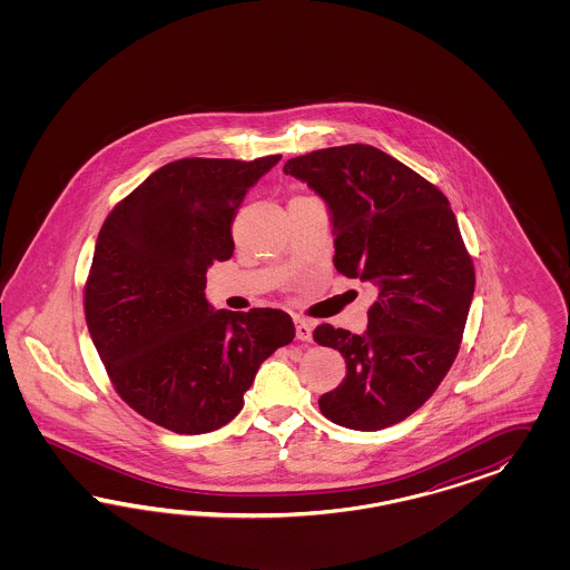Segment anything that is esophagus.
<instances>
[{"label": "esophagus", "mask_w": 570, "mask_h": 570, "mask_svg": "<svg viewBox=\"0 0 570 570\" xmlns=\"http://www.w3.org/2000/svg\"><path fill=\"white\" fill-rule=\"evenodd\" d=\"M311 324L303 317H296V338L303 343H311Z\"/></svg>", "instance_id": "esophagus-1"}]
</instances>
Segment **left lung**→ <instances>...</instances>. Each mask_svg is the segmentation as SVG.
Wrapping results in <instances>:
<instances>
[{"label":"left lung","mask_w":570,"mask_h":570,"mask_svg":"<svg viewBox=\"0 0 570 570\" xmlns=\"http://www.w3.org/2000/svg\"><path fill=\"white\" fill-rule=\"evenodd\" d=\"M286 175L307 181L332 213L334 267L379 291L365 334L322 324L346 379L320 399L322 414L353 431L393 426L422 407L455 362L474 294V263L448 196L367 144L296 156Z\"/></svg>","instance_id":"left-lung-1"}]
</instances>
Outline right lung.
<instances>
[{"label":"right lung","mask_w":570,"mask_h":570,"mask_svg":"<svg viewBox=\"0 0 570 570\" xmlns=\"http://www.w3.org/2000/svg\"><path fill=\"white\" fill-rule=\"evenodd\" d=\"M282 156L181 158L108 213L83 286L91 341L119 397L177 434L217 431L276 348L293 343L279 309L213 311V261L234 253L232 222Z\"/></svg>","instance_id":"obj_1"}]
</instances>
